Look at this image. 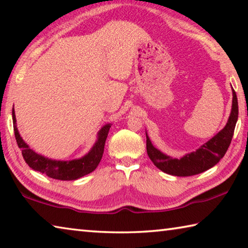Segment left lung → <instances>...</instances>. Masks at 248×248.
<instances>
[{
	"instance_id": "obj_1",
	"label": "left lung",
	"mask_w": 248,
	"mask_h": 248,
	"mask_svg": "<svg viewBox=\"0 0 248 248\" xmlns=\"http://www.w3.org/2000/svg\"><path fill=\"white\" fill-rule=\"evenodd\" d=\"M232 109H231V114L225 127L220 132H217L212 139L201 145L198 150L184 155L183 157L173 158L155 148L145 131L146 152L153 164L164 173L179 176V177L203 173L217 164L229 149L238 118V104L234 90H232Z\"/></svg>"
}]
</instances>
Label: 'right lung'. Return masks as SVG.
<instances>
[{"mask_svg": "<svg viewBox=\"0 0 248 248\" xmlns=\"http://www.w3.org/2000/svg\"><path fill=\"white\" fill-rule=\"evenodd\" d=\"M12 117H13V127L16 142H17L18 148L22 149V154L25 162L33 170L40 171V173L46 174L50 178L59 180H77L95 170L103 157L105 142H106L109 129L111 127L110 124H107L99 130L97 133V140L94 143L93 148L84 156L71 159V161H58V159L46 157L44 155L36 153L32 149L29 148V145L23 140V138L20 137L18 132L17 125H16L14 107L13 111H12Z\"/></svg>", "mask_w": 248, "mask_h": 248, "instance_id": "right-lung-1", "label": "right lung"}]
</instances>
